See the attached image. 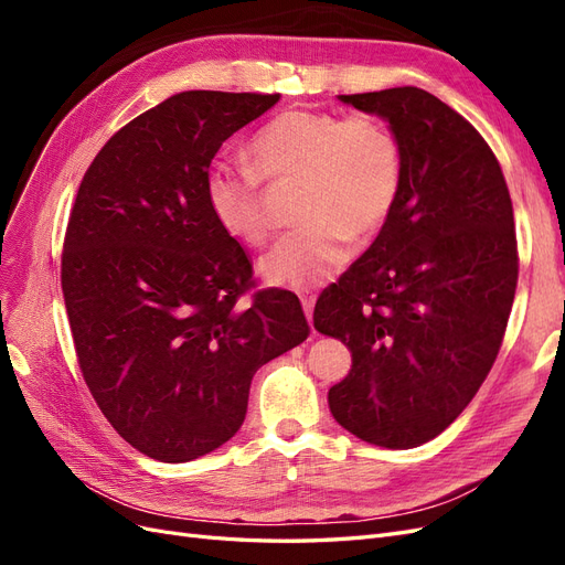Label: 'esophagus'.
<instances>
[{
  "instance_id": "obj_1",
  "label": "esophagus",
  "mask_w": 565,
  "mask_h": 565,
  "mask_svg": "<svg viewBox=\"0 0 565 565\" xmlns=\"http://www.w3.org/2000/svg\"><path fill=\"white\" fill-rule=\"evenodd\" d=\"M301 306H303V313L309 318V324L313 328V306H316V295H301Z\"/></svg>"
}]
</instances>
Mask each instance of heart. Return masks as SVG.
<instances>
[{
  "label": "heart",
  "instance_id": "obj_1",
  "mask_svg": "<svg viewBox=\"0 0 565 565\" xmlns=\"http://www.w3.org/2000/svg\"><path fill=\"white\" fill-rule=\"evenodd\" d=\"M247 156L252 169L226 162L207 169L204 200L221 231L262 245L270 233L262 179H301L303 224L259 259V276L273 287L311 289L334 278L349 262L351 237L377 233L401 195V141L372 115L287 110L252 136Z\"/></svg>",
  "mask_w": 565,
  "mask_h": 565
}]
</instances>
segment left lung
Masks as SVG:
<instances>
[{"instance_id": "left-lung-1", "label": "left lung", "mask_w": 565, "mask_h": 565, "mask_svg": "<svg viewBox=\"0 0 565 565\" xmlns=\"http://www.w3.org/2000/svg\"><path fill=\"white\" fill-rule=\"evenodd\" d=\"M403 148V185L377 241L320 295L313 328L351 370L328 393L347 431L417 448L459 417L498 358L519 280L514 210L498 158L434 94L339 96Z\"/></svg>"}]
</instances>
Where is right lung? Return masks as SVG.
<instances>
[{"label":"right lung","mask_w":565,"mask_h":565,"mask_svg":"<svg viewBox=\"0 0 565 565\" xmlns=\"http://www.w3.org/2000/svg\"><path fill=\"white\" fill-rule=\"evenodd\" d=\"M280 94L181 92L98 150L67 221L61 285L79 370L131 448L179 465L241 429L252 377L309 337L297 295L241 297L252 264L204 174Z\"/></svg>","instance_id":"1"}]
</instances>
